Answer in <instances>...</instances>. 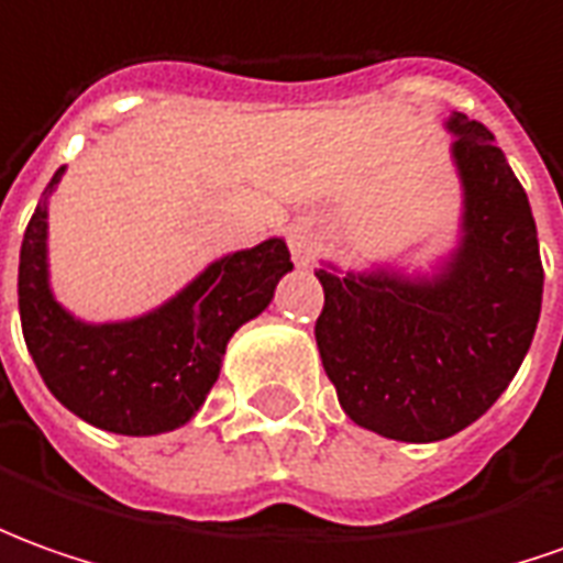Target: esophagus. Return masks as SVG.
Instances as JSON below:
<instances>
[{
    "label": "esophagus",
    "mask_w": 563,
    "mask_h": 563,
    "mask_svg": "<svg viewBox=\"0 0 563 563\" xmlns=\"http://www.w3.org/2000/svg\"><path fill=\"white\" fill-rule=\"evenodd\" d=\"M286 240H289V252H292L296 265H311L313 252H317V236H313L311 228L292 224L289 233H286Z\"/></svg>",
    "instance_id": "1"
}]
</instances>
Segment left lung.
I'll return each mask as SVG.
<instances>
[{"label":"left lung","mask_w":563,"mask_h":563,"mask_svg":"<svg viewBox=\"0 0 563 563\" xmlns=\"http://www.w3.org/2000/svg\"><path fill=\"white\" fill-rule=\"evenodd\" d=\"M465 212L438 277L317 267V347L342 410L407 443L443 441L496 404L533 342L542 308L537 221L490 129L453 113Z\"/></svg>","instance_id":"obj_1"}]
</instances>
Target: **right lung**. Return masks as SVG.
<instances>
[{
	"mask_svg": "<svg viewBox=\"0 0 563 563\" xmlns=\"http://www.w3.org/2000/svg\"><path fill=\"white\" fill-rule=\"evenodd\" d=\"M55 172L30 218L18 267V308L26 351L57 400L113 434H163L190 422L216 385L224 347L274 298L292 271L283 240L233 252L209 265L163 308L125 323L91 327L64 311L48 289L45 228Z\"/></svg>",
	"mask_w": 563,
	"mask_h": 563,
	"instance_id": "right-lung-1",
	"label": "right lung"
}]
</instances>
